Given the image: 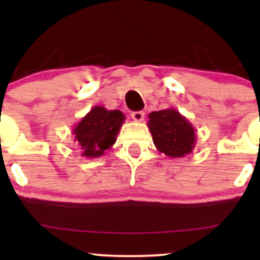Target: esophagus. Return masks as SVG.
Masks as SVG:
<instances>
[{
  "mask_svg": "<svg viewBox=\"0 0 260 260\" xmlns=\"http://www.w3.org/2000/svg\"><path fill=\"white\" fill-rule=\"evenodd\" d=\"M144 115L145 113L143 112V111H134V112H132V120L134 121V122H142L143 120H144Z\"/></svg>",
  "mask_w": 260,
  "mask_h": 260,
  "instance_id": "obj_1",
  "label": "esophagus"
}]
</instances>
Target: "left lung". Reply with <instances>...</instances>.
<instances>
[{
  "mask_svg": "<svg viewBox=\"0 0 260 260\" xmlns=\"http://www.w3.org/2000/svg\"><path fill=\"white\" fill-rule=\"evenodd\" d=\"M148 127L154 145L166 156L184 157L196 147L197 131L177 110L165 109L149 113Z\"/></svg>",
  "mask_w": 260,
  "mask_h": 260,
  "instance_id": "left-lung-1",
  "label": "left lung"
}]
</instances>
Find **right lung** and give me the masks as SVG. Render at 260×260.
<instances>
[{
    "label": "right lung",
    "instance_id": "obj_1",
    "mask_svg": "<svg viewBox=\"0 0 260 260\" xmlns=\"http://www.w3.org/2000/svg\"><path fill=\"white\" fill-rule=\"evenodd\" d=\"M124 120L126 117L120 110L111 111L104 106L91 107L72 129L80 155L94 159L105 154L116 143Z\"/></svg>",
    "mask_w": 260,
    "mask_h": 260
}]
</instances>
